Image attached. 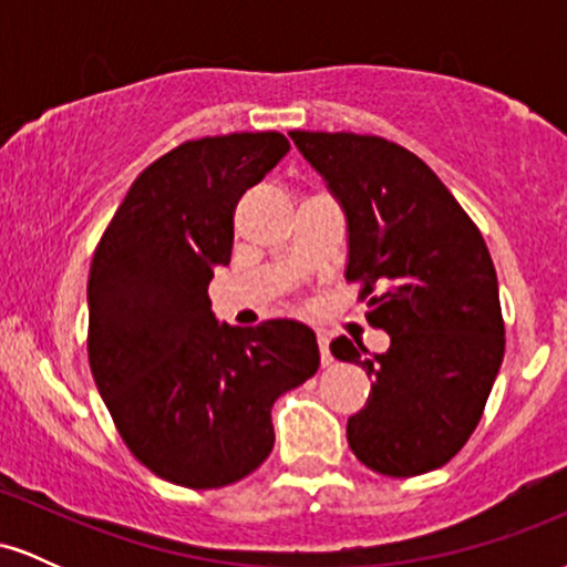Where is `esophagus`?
Instances as JSON below:
<instances>
[{
    "instance_id": "esophagus-1",
    "label": "esophagus",
    "mask_w": 567,
    "mask_h": 567,
    "mask_svg": "<svg viewBox=\"0 0 567 567\" xmlns=\"http://www.w3.org/2000/svg\"><path fill=\"white\" fill-rule=\"evenodd\" d=\"M317 343H320V362L322 365H330V362H333V354H330V338L324 330H317Z\"/></svg>"
}]
</instances>
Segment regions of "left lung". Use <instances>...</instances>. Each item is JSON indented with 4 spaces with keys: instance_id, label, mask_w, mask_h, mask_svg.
Segmentation results:
<instances>
[{
    "instance_id": "obj_1",
    "label": "left lung",
    "mask_w": 567,
    "mask_h": 567,
    "mask_svg": "<svg viewBox=\"0 0 567 567\" xmlns=\"http://www.w3.org/2000/svg\"><path fill=\"white\" fill-rule=\"evenodd\" d=\"M292 143L349 220L347 282L392 347L368 357L347 336L333 357L373 379L349 447L389 477L440 470L477 429L504 360L496 266L474 220L424 159L379 135L306 133Z\"/></svg>"
}]
</instances>
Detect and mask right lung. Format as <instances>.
<instances>
[{
  "instance_id": "1",
  "label": "right lung",
  "mask_w": 567,
  "mask_h": 567,
  "mask_svg": "<svg viewBox=\"0 0 567 567\" xmlns=\"http://www.w3.org/2000/svg\"><path fill=\"white\" fill-rule=\"evenodd\" d=\"M288 152L275 130L181 143L135 178L95 247L90 370L130 453L167 483L210 491L256 472L275 447L271 405L320 368L306 324L229 328L207 296L239 197Z\"/></svg>"
}]
</instances>
